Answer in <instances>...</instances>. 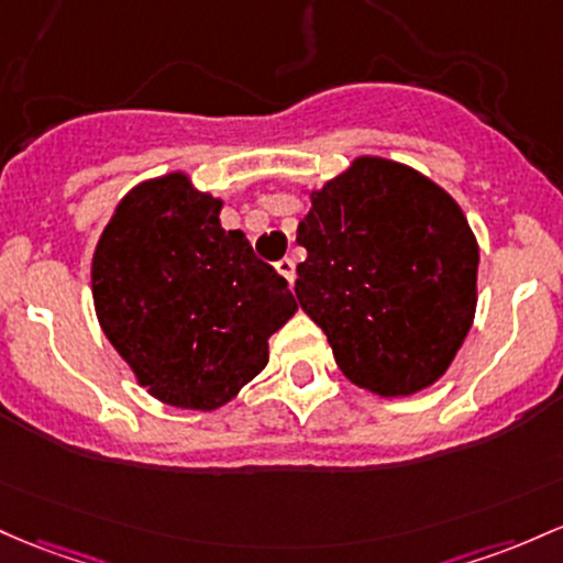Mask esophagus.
Segmentation results:
<instances>
[{
  "instance_id": "obj_1",
  "label": "esophagus",
  "mask_w": 563,
  "mask_h": 563,
  "mask_svg": "<svg viewBox=\"0 0 563 563\" xmlns=\"http://www.w3.org/2000/svg\"><path fill=\"white\" fill-rule=\"evenodd\" d=\"M275 267H277V272H280V275L286 277V280L294 286V280H296V264L291 262V258H280V262H277Z\"/></svg>"
}]
</instances>
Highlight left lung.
<instances>
[{
  "label": "left lung",
  "instance_id": "left-lung-1",
  "mask_svg": "<svg viewBox=\"0 0 563 563\" xmlns=\"http://www.w3.org/2000/svg\"><path fill=\"white\" fill-rule=\"evenodd\" d=\"M310 197L294 291L336 366L382 398L430 387L475 318L478 243L462 208L385 157H357Z\"/></svg>",
  "mask_w": 563,
  "mask_h": 563
}]
</instances>
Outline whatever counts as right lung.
Instances as JSON below:
<instances>
[{
    "mask_svg": "<svg viewBox=\"0 0 563 563\" xmlns=\"http://www.w3.org/2000/svg\"><path fill=\"white\" fill-rule=\"evenodd\" d=\"M219 213L187 173H168L122 197L92 253V305L111 347L178 409L232 400L296 312L288 283Z\"/></svg>",
    "mask_w": 563,
    "mask_h": 563,
    "instance_id": "add662e5",
    "label": "right lung"
}]
</instances>
